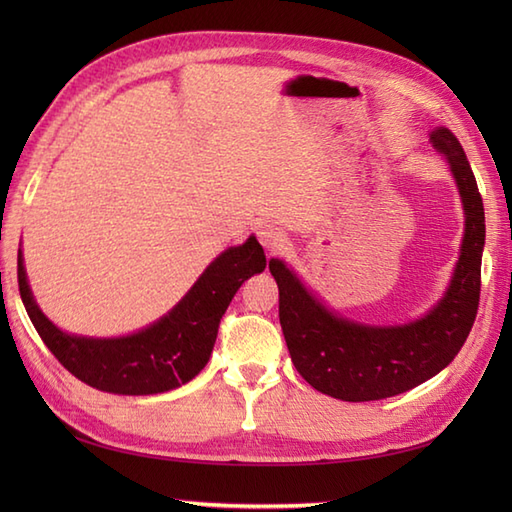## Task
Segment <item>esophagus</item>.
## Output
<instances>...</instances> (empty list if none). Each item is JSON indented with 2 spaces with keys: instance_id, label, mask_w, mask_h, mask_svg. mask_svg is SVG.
I'll return each mask as SVG.
<instances>
[{
  "instance_id": "obj_1",
  "label": "esophagus",
  "mask_w": 512,
  "mask_h": 512,
  "mask_svg": "<svg viewBox=\"0 0 512 512\" xmlns=\"http://www.w3.org/2000/svg\"><path fill=\"white\" fill-rule=\"evenodd\" d=\"M257 239L259 244H262L268 253H277V250H281L286 246V235L281 228L273 226V224H262L257 228Z\"/></svg>"
}]
</instances>
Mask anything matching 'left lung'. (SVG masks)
Masks as SVG:
<instances>
[{"mask_svg": "<svg viewBox=\"0 0 512 512\" xmlns=\"http://www.w3.org/2000/svg\"><path fill=\"white\" fill-rule=\"evenodd\" d=\"M429 143L449 160L462 195L466 231L447 295L427 317L396 328H367L339 319L299 284L284 262L270 259L290 358L321 394L347 402L398 396L442 372L473 328L486 237L482 195L460 140L449 129L438 127Z\"/></svg>", "mask_w": 512, "mask_h": 512, "instance_id": "left-lung-1", "label": "left lung"}]
</instances>
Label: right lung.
Here are the masks:
<instances>
[{"label": "right lung", "mask_w": 512, "mask_h": 512, "mask_svg": "<svg viewBox=\"0 0 512 512\" xmlns=\"http://www.w3.org/2000/svg\"><path fill=\"white\" fill-rule=\"evenodd\" d=\"M264 268V248L248 237L246 244L224 250L187 297L151 328L123 339H85L61 332L43 317L30 295L21 250L17 255L19 295L41 341L85 385L123 396L162 394L198 376L213 352L228 303L248 277Z\"/></svg>", "instance_id": "add662e5"}]
</instances>
